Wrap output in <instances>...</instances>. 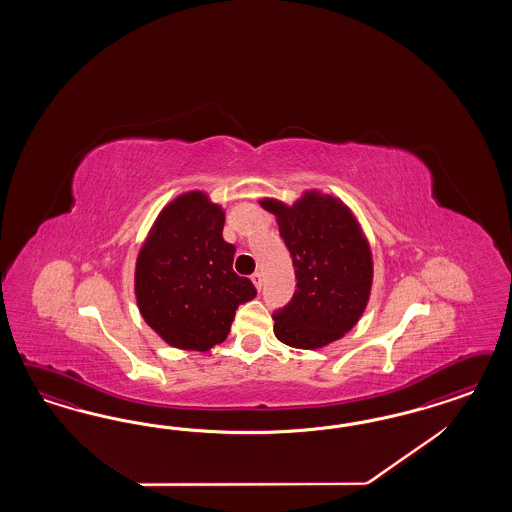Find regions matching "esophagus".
Listing matches in <instances>:
<instances>
[{
	"label": "esophagus",
	"instance_id": "1",
	"mask_svg": "<svg viewBox=\"0 0 512 512\" xmlns=\"http://www.w3.org/2000/svg\"><path fill=\"white\" fill-rule=\"evenodd\" d=\"M251 281H253V285H255L257 289H261V287H263V274H261V272H253V274H251Z\"/></svg>",
	"mask_w": 512,
	"mask_h": 512
}]
</instances>
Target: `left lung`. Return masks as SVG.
Returning <instances> with one entry per match:
<instances>
[{
  "label": "left lung",
  "instance_id": "left-lung-1",
  "mask_svg": "<svg viewBox=\"0 0 512 512\" xmlns=\"http://www.w3.org/2000/svg\"><path fill=\"white\" fill-rule=\"evenodd\" d=\"M291 253L296 291L274 313V334L296 349L340 340L366 310L373 281L372 249L357 217L338 197L306 191L293 206L263 199Z\"/></svg>",
  "mask_w": 512,
  "mask_h": 512
}]
</instances>
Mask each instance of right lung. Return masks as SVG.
I'll return each mask as SVG.
<instances>
[{
  "label": "right lung",
  "instance_id": "right-lung-1",
  "mask_svg": "<svg viewBox=\"0 0 512 512\" xmlns=\"http://www.w3.org/2000/svg\"><path fill=\"white\" fill-rule=\"evenodd\" d=\"M225 212L204 191H187L154 221L137 257L140 315L176 349L208 351L231 332L240 304L257 295L233 270V244L223 240Z\"/></svg>",
  "mask_w": 512,
  "mask_h": 512
}]
</instances>
